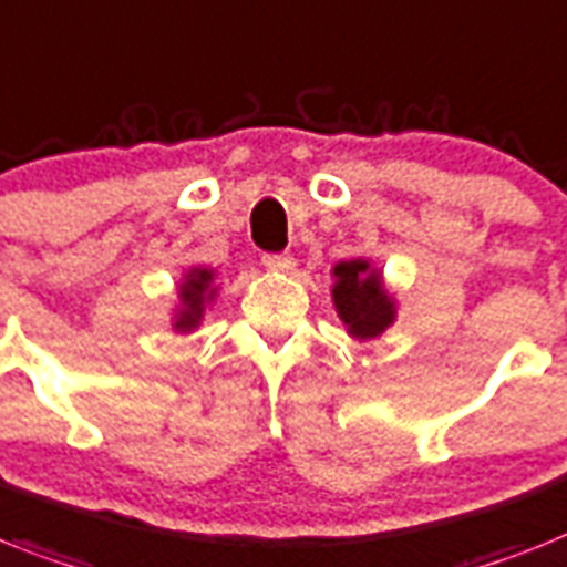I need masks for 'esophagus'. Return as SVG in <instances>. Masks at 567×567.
I'll return each mask as SVG.
<instances>
[{
	"label": "esophagus",
	"instance_id": "esophagus-1",
	"mask_svg": "<svg viewBox=\"0 0 567 567\" xmlns=\"http://www.w3.org/2000/svg\"><path fill=\"white\" fill-rule=\"evenodd\" d=\"M261 265H265L268 270H279V274H291V270L297 268L293 256L288 254H265L261 256Z\"/></svg>",
	"mask_w": 567,
	"mask_h": 567
}]
</instances>
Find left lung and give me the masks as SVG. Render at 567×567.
<instances>
[{
    "label": "left lung",
    "instance_id": "obj_1",
    "mask_svg": "<svg viewBox=\"0 0 567 567\" xmlns=\"http://www.w3.org/2000/svg\"><path fill=\"white\" fill-rule=\"evenodd\" d=\"M331 276H334L331 299H334L337 317L354 340H374L392 326L398 306L383 285V274L372 261L363 256L337 261Z\"/></svg>",
    "mask_w": 567,
    "mask_h": 567
}]
</instances>
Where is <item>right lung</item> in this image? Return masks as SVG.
Here are the masks:
<instances>
[{
	"label": "right lung",
	"mask_w": 567,
	"mask_h": 567,
	"mask_svg": "<svg viewBox=\"0 0 567 567\" xmlns=\"http://www.w3.org/2000/svg\"><path fill=\"white\" fill-rule=\"evenodd\" d=\"M216 270L189 268L178 285V308L173 313V328L178 334H193L202 326L204 311L216 299Z\"/></svg>",
	"instance_id": "obj_1"
}]
</instances>
